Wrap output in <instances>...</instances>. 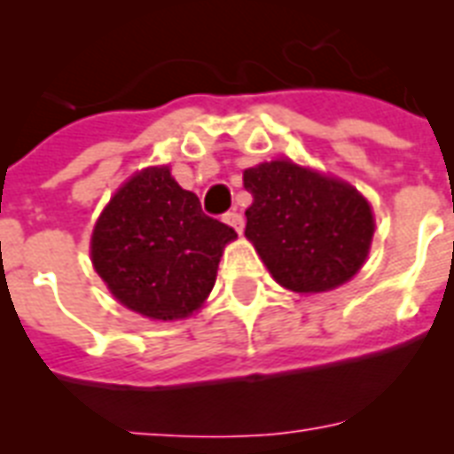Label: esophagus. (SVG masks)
I'll return each mask as SVG.
<instances>
[{
	"instance_id": "34e87169",
	"label": "esophagus",
	"mask_w": 454,
	"mask_h": 454,
	"mask_svg": "<svg viewBox=\"0 0 454 454\" xmlns=\"http://www.w3.org/2000/svg\"><path fill=\"white\" fill-rule=\"evenodd\" d=\"M223 221H226V223H231V226L238 231V233H242V228H245V219H242L240 212H228L226 216H223Z\"/></svg>"
}]
</instances>
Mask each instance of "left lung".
<instances>
[{"instance_id":"8db88e82","label":"left lung","mask_w":454,"mask_h":454,"mask_svg":"<svg viewBox=\"0 0 454 454\" xmlns=\"http://www.w3.org/2000/svg\"><path fill=\"white\" fill-rule=\"evenodd\" d=\"M242 178L254 198L245 235L283 287L327 292L358 273L374 221L356 188L290 160L245 169Z\"/></svg>"}]
</instances>
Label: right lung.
Instances as JSON below:
<instances>
[{
    "mask_svg": "<svg viewBox=\"0 0 454 454\" xmlns=\"http://www.w3.org/2000/svg\"><path fill=\"white\" fill-rule=\"evenodd\" d=\"M233 228L202 212L167 167H153L115 192L91 238V262L127 309L176 320L200 309L216 280Z\"/></svg>",
    "mask_w": 454,
    "mask_h": 454,
    "instance_id": "right-lung-1",
    "label": "right lung"
}]
</instances>
